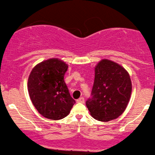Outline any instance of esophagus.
Masks as SVG:
<instances>
[{"label": "esophagus", "mask_w": 155, "mask_h": 155, "mask_svg": "<svg viewBox=\"0 0 155 155\" xmlns=\"http://www.w3.org/2000/svg\"><path fill=\"white\" fill-rule=\"evenodd\" d=\"M77 101L78 103H84V98L83 97H81L79 98V99H77Z\"/></svg>", "instance_id": "obj_1"}]
</instances>
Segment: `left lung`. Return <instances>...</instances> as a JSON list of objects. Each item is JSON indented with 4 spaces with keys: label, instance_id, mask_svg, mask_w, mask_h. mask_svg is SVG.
I'll list each match as a JSON object with an SVG mask.
<instances>
[{
    "label": "left lung",
    "instance_id": "8db88e82",
    "mask_svg": "<svg viewBox=\"0 0 155 155\" xmlns=\"http://www.w3.org/2000/svg\"><path fill=\"white\" fill-rule=\"evenodd\" d=\"M131 91L128 72L118 64L103 59L95 67L91 97L85 104L95 119L102 122L112 120L123 113Z\"/></svg>",
    "mask_w": 155,
    "mask_h": 155
}]
</instances>
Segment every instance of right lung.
Instances as JSON below:
<instances>
[{
  "instance_id": "add662e5",
  "label": "right lung",
  "mask_w": 155,
  "mask_h": 155,
  "mask_svg": "<svg viewBox=\"0 0 155 155\" xmlns=\"http://www.w3.org/2000/svg\"><path fill=\"white\" fill-rule=\"evenodd\" d=\"M68 65L58 59L38 64L28 78V92L40 114L51 120H61L68 115L75 101L71 97L64 76Z\"/></svg>"
}]
</instances>
